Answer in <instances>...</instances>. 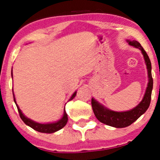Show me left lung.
Instances as JSON below:
<instances>
[{"label":"left lung","mask_w":160,"mask_h":160,"mask_svg":"<svg viewBox=\"0 0 160 160\" xmlns=\"http://www.w3.org/2000/svg\"><path fill=\"white\" fill-rule=\"evenodd\" d=\"M128 42L131 46L135 48H138L141 50L143 56H144L146 66H147L148 75H149V80L142 101L138 104L137 107L132 109V110L124 111V112H117V111H113L109 110V109H106L101 104H100L98 101H95L93 98L91 99L92 108H93V113H94L95 116L98 119V121L107 125L114 127V128H125V127L129 126L130 125H132L142 114H143L147 111V109L149 107L150 101H151L153 80L152 77V67L149 56L139 42L135 41V40H133V41L128 40Z\"/></svg>","instance_id":"8db88e82"}]
</instances>
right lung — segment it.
<instances>
[{"mask_svg":"<svg viewBox=\"0 0 160 160\" xmlns=\"http://www.w3.org/2000/svg\"><path fill=\"white\" fill-rule=\"evenodd\" d=\"M12 92H13V89H12ZM76 94H77V92H75V93L72 95V97L70 98L69 101H71V100L73 99V98H75ZM13 96H14V101L16 104L14 93H13ZM16 106H17V108H18V111L20 118H22V120L25 122V125H28V126L31 127V128H33L34 130L38 131V132H42V133H53V132H56V131L60 130L61 128H62L66 125H67V121H68V115H67V114L66 113V111H64L63 117H62V118L60 119L59 122H55V123H50V124L37 123V122H33L32 120H31V119L25 117V116L22 114V111L20 110V108H19L17 104H16Z\"/></svg>","mask_w":160,"mask_h":160,"instance_id":"1","label":"right lung"}]
</instances>
